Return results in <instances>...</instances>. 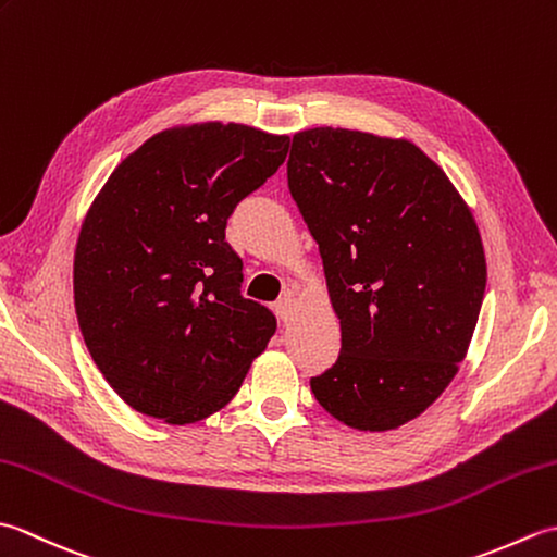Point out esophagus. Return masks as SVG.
Segmentation results:
<instances>
[{"instance_id":"1","label":"esophagus","mask_w":557,"mask_h":557,"mask_svg":"<svg viewBox=\"0 0 557 557\" xmlns=\"http://www.w3.org/2000/svg\"><path fill=\"white\" fill-rule=\"evenodd\" d=\"M275 313L282 318V321L289 323V318H292V313H294V299H292V294H285V297H282V299L275 304Z\"/></svg>"}]
</instances>
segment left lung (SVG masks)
Returning a JSON list of instances; mask_svg holds the SVG:
<instances>
[{"mask_svg": "<svg viewBox=\"0 0 557 557\" xmlns=\"http://www.w3.org/2000/svg\"><path fill=\"white\" fill-rule=\"evenodd\" d=\"M287 182L342 333L313 395L349 429L395 431L467 357L486 292L474 212L417 144L354 128L294 134Z\"/></svg>", "mask_w": 557, "mask_h": 557, "instance_id": "obj_1", "label": "left lung"}]
</instances>
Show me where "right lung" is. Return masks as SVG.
I'll use <instances>...</instances> for the list:
<instances>
[{
    "label": "right lung",
    "instance_id": "obj_1",
    "mask_svg": "<svg viewBox=\"0 0 557 557\" xmlns=\"http://www.w3.org/2000/svg\"><path fill=\"white\" fill-rule=\"evenodd\" d=\"M289 136L246 124L162 128L116 164L74 251L81 335L128 407L170 425L220 411L275 333L242 297L224 227L287 158Z\"/></svg>",
    "mask_w": 557,
    "mask_h": 557
}]
</instances>
